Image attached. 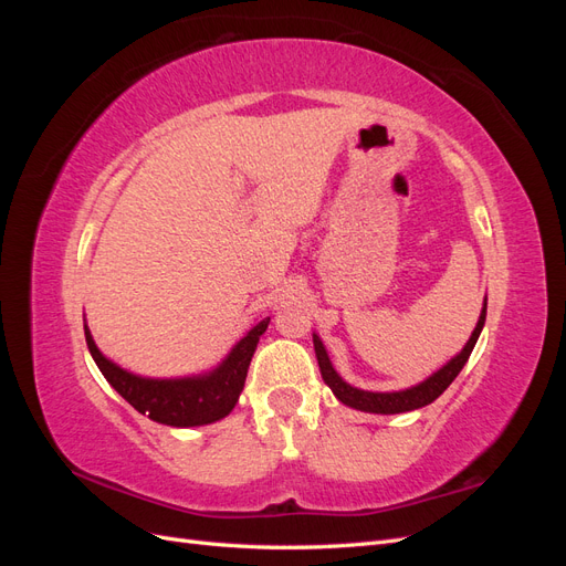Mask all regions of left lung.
Wrapping results in <instances>:
<instances>
[{"label":"left lung","mask_w":566,"mask_h":566,"mask_svg":"<svg viewBox=\"0 0 566 566\" xmlns=\"http://www.w3.org/2000/svg\"><path fill=\"white\" fill-rule=\"evenodd\" d=\"M484 321H486V302H484L482 316H479V321H476V328H474L472 337L468 339V345L462 347V352L455 358H451V361L443 366L441 370H437L432 378H427L424 382L410 387V389H403V391H364V389H356V387L347 385L335 373L328 354H325L323 342L316 335H314V349H316L318 368H321L325 385L333 389V394L342 403H347V406L358 408V410H366V413H382V416L406 413V410H416V408L432 403L437 397H441V394L447 391V387L458 378V373L462 370V366L468 364V358H470V354L476 345V339H479V333H482V328H484Z\"/></svg>","instance_id":"1"}]
</instances>
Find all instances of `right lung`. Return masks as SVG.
<instances>
[{
	"label": "right lung",
	"instance_id": "obj_1",
	"mask_svg": "<svg viewBox=\"0 0 566 566\" xmlns=\"http://www.w3.org/2000/svg\"><path fill=\"white\" fill-rule=\"evenodd\" d=\"M266 325L269 316L256 323L254 328L231 349L227 361L214 368L210 375L181 380H148L139 378V375H132L108 361V358L98 352L87 325H84V337H87V347L98 370L104 373V378L115 387L119 397L129 401L139 413L163 424L196 427L221 420L231 413L245 387L252 354L256 349V342H260V335L266 331Z\"/></svg>",
	"mask_w": 566,
	"mask_h": 566
}]
</instances>
